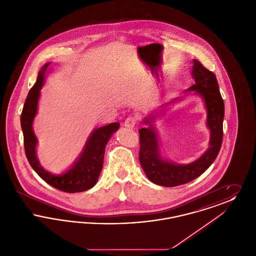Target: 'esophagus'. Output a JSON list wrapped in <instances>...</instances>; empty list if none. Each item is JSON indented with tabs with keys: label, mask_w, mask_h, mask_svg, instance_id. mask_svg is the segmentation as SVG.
I'll return each instance as SVG.
<instances>
[{
	"label": "esophagus",
	"mask_w": 256,
	"mask_h": 256,
	"mask_svg": "<svg viewBox=\"0 0 256 256\" xmlns=\"http://www.w3.org/2000/svg\"><path fill=\"white\" fill-rule=\"evenodd\" d=\"M137 122V118L134 117V116H130L128 117L124 122V126H126V128H132L135 126V124Z\"/></svg>",
	"instance_id": "1"
}]
</instances>
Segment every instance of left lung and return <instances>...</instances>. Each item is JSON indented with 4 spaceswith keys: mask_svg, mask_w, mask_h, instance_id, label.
Returning <instances> with one entry per match:
<instances>
[{
    "mask_svg": "<svg viewBox=\"0 0 256 256\" xmlns=\"http://www.w3.org/2000/svg\"><path fill=\"white\" fill-rule=\"evenodd\" d=\"M192 74L195 84L189 87L187 92L195 91L204 98L207 126L211 130L209 148L202 158L187 165H178L163 160L159 154L156 128L152 124L156 116L150 115L145 120L150 124L148 128L139 130V161L146 178L158 185L174 187L194 180L209 168L220 150L224 106L216 76L196 60H194Z\"/></svg>",
    "mask_w": 256,
    "mask_h": 256,
    "instance_id": "left-lung-1",
    "label": "left lung"
}]
</instances>
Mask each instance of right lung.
<instances>
[{
	"instance_id": "1",
	"label": "right lung",
	"mask_w": 256,
	"mask_h": 256,
	"mask_svg": "<svg viewBox=\"0 0 256 256\" xmlns=\"http://www.w3.org/2000/svg\"><path fill=\"white\" fill-rule=\"evenodd\" d=\"M49 65L50 63H47L38 74L36 82L30 90L22 110L21 126L24 134L26 156L37 174L50 186L66 193L84 192L92 188L97 182L102 169L104 148L112 134L119 130L120 124L112 122L97 128L87 141L80 158L66 172L54 176L44 170L40 166L36 154L37 140L32 130V121L36 114L40 89L44 84V74Z\"/></svg>"
}]
</instances>
